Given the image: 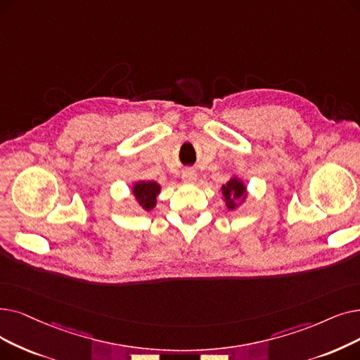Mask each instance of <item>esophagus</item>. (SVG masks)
I'll list each match as a JSON object with an SVG mask.
<instances>
[{
    "mask_svg": "<svg viewBox=\"0 0 360 360\" xmlns=\"http://www.w3.org/2000/svg\"><path fill=\"white\" fill-rule=\"evenodd\" d=\"M182 181L186 182V184H193L197 181V174L194 170L188 169V170H184L182 172Z\"/></svg>",
    "mask_w": 360,
    "mask_h": 360,
    "instance_id": "1",
    "label": "esophagus"
}]
</instances>
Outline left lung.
Listing matches in <instances>:
<instances>
[{
	"mask_svg": "<svg viewBox=\"0 0 360 360\" xmlns=\"http://www.w3.org/2000/svg\"><path fill=\"white\" fill-rule=\"evenodd\" d=\"M222 194L225 197L228 209L233 210V209H236V206H237L236 201H240V200L244 198L245 186L243 185L241 181H238L237 178H233V179L228 181L226 185L222 186Z\"/></svg>",
	"mask_w": 360,
	"mask_h": 360,
	"instance_id": "left-lung-1",
	"label": "left lung"
}]
</instances>
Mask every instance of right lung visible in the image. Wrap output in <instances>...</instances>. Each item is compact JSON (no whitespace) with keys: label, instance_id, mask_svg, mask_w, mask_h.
<instances>
[{"label":"right lung","instance_id":"add662e5","mask_svg":"<svg viewBox=\"0 0 360 360\" xmlns=\"http://www.w3.org/2000/svg\"><path fill=\"white\" fill-rule=\"evenodd\" d=\"M160 191V185L158 182L147 181V182H138L134 186V194L143 209L150 210L155 205V195Z\"/></svg>","mask_w":360,"mask_h":360}]
</instances>
